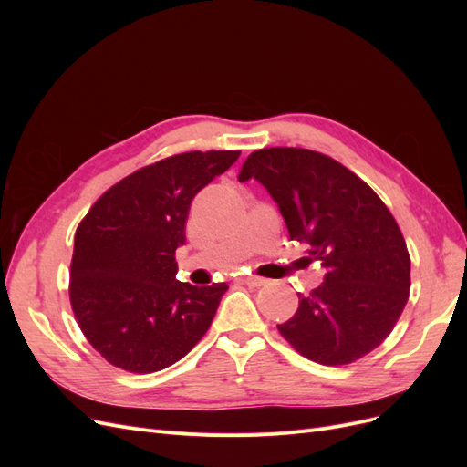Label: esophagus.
<instances>
[{"mask_svg":"<svg viewBox=\"0 0 467 467\" xmlns=\"http://www.w3.org/2000/svg\"><path fill=\"white\" fill-rule=\"evenodd\" d=\"M242 282H244V285L251 286V288H259V286H265V285H266L265 278L255 276V275H245V276H242Z\"/></svg>","mask_w":467,"mask_h":467,"instance_id":"esophagus-1","label":"esophagus"}]
</instances>
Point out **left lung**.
I'll return each instance as SVG.
<instances>
[{
	"label": "left lung",
	"mask_w": 467,
	"mask_h": 467,
	"mask_svg": "<svg viewBox=\"0 0 467 467\" xmlns=\"http://www.w3.org/2000/svg\"><path fill=\"white\" fill-rule=\"evenodd\" d=\"M237 179L265 185L290 239L325 266L323 285L298 294L280 335L325 366L350 364L384 343L409 298L411 257L379 196L343 163L304 148L253 151Z\"/></svg>",
	"instance_id": "left-lung-1"
}]
</instances>
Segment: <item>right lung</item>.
<instances>
[{"label":"right lung","mask_w":467,"mask_h":467,"mask_svg":"<svg viewBox=\"0 0 467 467\" xmlns=\"http://www.w3.org/2000/svg\"><path fill=\"white\" fill-rule=\"evenodd\" d=\"M239 150L185 151L146 165L99 196L78 225L69 302L81 333L109 364L151 374L181 360L208 331L225 282H179L191 202Z\"/></svg>","instance_id":"obj_1"}]
</instances>
